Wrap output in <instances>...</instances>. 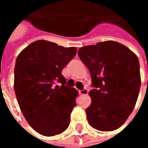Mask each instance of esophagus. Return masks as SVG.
<instances>
[{"mask_svg": "<svg viewBox=\"0 0 148 148\" xmlns=\"http://www.w3.org/2000/svg\"><path fill=\"white\" fill-rule=\"evenodd\" d=\"M79 93H80V95H88V90L87 88H84V89H82V90H79Z\"/></svg>", "mask_w": 148, "mask_h": 148, "instance_id": "1", "label": "esophagus"}]
</instances>
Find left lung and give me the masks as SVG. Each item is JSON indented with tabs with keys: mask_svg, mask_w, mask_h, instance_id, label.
Wrapping results in <instances>:
<instances>
[{
	"mask_svg": "<svg viewBox=\"0 0 148 148\" xmlns=\"http://www.w3.org/2000/svg\"><path fill=\"white\" fill-rule=\"evenodd\" d=\"M78 56L91 76V103L86 109L94 128H119L133 111L140 88L138 57L118 42L108 40L81 47Z\"/></svg>",
	"mask_w": 148,
	"mask_h": 148,
	"instance_id": "8db88e82",
	"label": "left lung"
}]
</instances>
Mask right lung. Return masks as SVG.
Here are the masks:
<instances>
[{"mask_svg": "<svg viewBox=\"0 0 148 148\" xmlns=\"http://www.w3.org/2000/svg\"><path fill=\"white\" fill-rule=\"evenodd\" d=\"M76 53L75 47H64L40 40L17 56L14 67L17 102L27 121L42 135L59 134L69 126L78 94L66 86L61 71Z\"/></svg>", "mask_w": 148, "mask_h": 148, "instance_id": "1", "label": "right lung"}]
</instances>
